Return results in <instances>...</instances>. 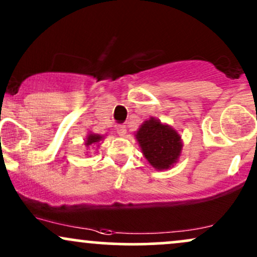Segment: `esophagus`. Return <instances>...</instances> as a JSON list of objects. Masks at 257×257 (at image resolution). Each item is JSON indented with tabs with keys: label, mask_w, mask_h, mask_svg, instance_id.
I'll return each mask as SVG.
<instances>
[{
	"label": "esophagus",
	"mask_w": 257,
	"mask_h": 257,
	"mask_svg": "<svg viewBox=\"0 0 257 257\" xmlns=\"http://www.w3.org/2000/svg\"><path fill=\"white\" fill-rule=\"evenodd\" d=\"M117 134H118L119 137H124V135L126 134V126L125 125L117 126Z\"/></svg>",
	"instance_id": "34e87169"
}]
</instances>
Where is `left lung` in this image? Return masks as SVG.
I'll return each mask as SVG.
<instances>
[{
  "instance_id": "1",
  "label": "left lung",
  "mask_w": 257,
  "mask_h": 257,
  "mask_svg": "<svg viewBox=\"0 0 257 257\" xmlns=\"http://www.w3.org/2000/svg\"><path fill=\"white\" fill-rule=\"evenodd\" d=\"M145 158L157 170L174 167L181 155V137L170 125L151 117L141 124L135 134Z\"/></svg>"
}]
</instances>
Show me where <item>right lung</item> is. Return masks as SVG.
<instances>
[{"label": "right lung", "instance_id": "right-lung-1", "mask_svg": "<svg viewBox=\"0 0 257 257\" xmlns=\"http://www.w3.org/2000/svg\"><path fill=\"white\" fill-rule=\"evenodd\" d=\"M102 139H104V137H101V135L93 134V133H90V134H88L87 139H85V146L89 147L91 145H94V144H99Z\"/></svg>", "mask_w": 257, "mask_h": 257}]
</instances>
